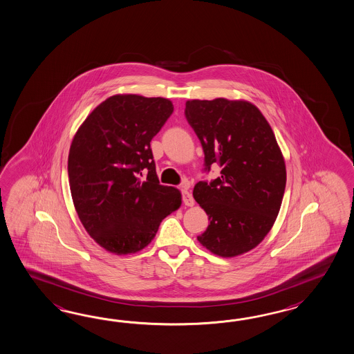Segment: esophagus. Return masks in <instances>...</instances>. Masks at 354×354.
Listing matches in <instances>:
<instances>
[{"instance_id":"1","label":"esophagus","mask_w":354,"mask_h":354,"mask_svg":"<svg viewBox=\"0 0 354 354\" xmlns=\"http://www.w3.org/2000/svg\"><path fill=\"white\" fill-rule=\"evenodd\" d=\"M182 199H183V204L186 207H194L195 201H194V198H192L190 191L187 190V185L182 186Z\"/></svg>"}]
</instances>
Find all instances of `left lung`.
<instances>
[{
  "label": "left lung",
  "instance_id": "8db88e82",
  "mask_svg": "<svg viewBox=\"0 0 354 354\" xmlns=\"http://www.w3.org/2000/svg\"><path fill=\"white\" fill-rule=\"evenodd\" d=\"M185 115L205 155V171L221 176L200 181L194 198L208 214L200 244L223 258L248 253L271 231L281 208L286 167L272 128L245 100L186 101Z\"/></svg>",
  "mask_w": 354,
  "mask_h": 354
}]
</instances>
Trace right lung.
Returning a JSON list of instances; mask_svg holds the SVG:
<instances>
[{
    "mask_svg": "<svg viewBox=\"0 0 354 354\" xmlns=\"http://www.w3.org/2000/svg\"><path fill=\"white\" fill-rule=\"evenodd\" d=\"M172 113V101L164 97L114 95L73 137V204L87 234L110 253L142 250L164 218L181 207L180 190L159 183L150 149Z\"/></svg>",
    "mask_w": 354,
    "mask_h": 354,
    "instance_id": "1",
    "label": "right lung"
}]
</instances>
